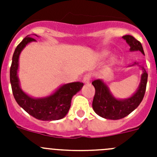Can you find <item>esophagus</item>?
Returning a JSON list of instances; mask_svg holds the SVG:
<instances>
[{"mask_svg":"<svg viewBox=\"0 0 157 157\" xmlns=\"http://www.w3.org/2000/svg\"><path fill=\"white\" fill-rule=\"evenodd\" d=\"M91 79V74L90 73H86L83 76V82L89 83Z\"/></svg>","mask_w":157,"mask_h":157,"instance_id":"1","label":"esophagus"}]
</instances>
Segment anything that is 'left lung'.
<instances>
[{"instance_id":"obj_1","label":"left lung","mask_w":157,"mask_h":157,"mask_svg":"<svg viewBox=\"0 0 157 157\" xmlns=\"http://www.w3.org/2000/svg\"><path fill=\"white\" fill-rule=\"evenodd\" d=\"M123 37L130 45V50H139L145 54L141 42L133 36L124 35ZM142 71L143 74L141 75V83L138 91L131 98L127 100H117L113 98L107 86L101 80L93 81L92 84L95 88V94L93 100V109L94 112L105 119L116 120L126 117L137 109L145 96L148 79V74L144 67H142Z\"/></svg>"}]
</instances>
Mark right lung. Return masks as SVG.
<instances>
[{
  "label": "right lung",
  "mask_w": 157,
  "mask_h": 157,
  "mask_svg": "<svg viewBox=\"0 0 157 157\" xmlns=\"http://www.w3.org/2000/svg\"><path fill=\"white\" fill-rule=\"evenodd\" d=\"M35 41L30 36L23 38L15 49L10 67V82L12 94L16 102L26 112L40 120H58L64 117L68 112L73 96L83 86L82 82H71L62 86L57 91L48 98L34 99L23 93L19 86L17 77L19 54L27 43Z\"/></svg>",
  "instance_id": "1"
}]
</instances>
